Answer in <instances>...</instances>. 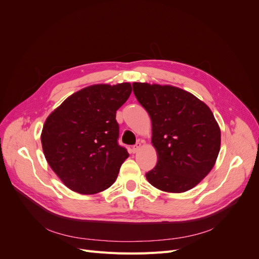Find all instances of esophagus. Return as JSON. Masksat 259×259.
<instances>
[{"label":"esophagus","mask_w":259,"mask_h":259,"mask_svg":"<svg viewBox=\"0 0 259 259\" xmlns=\"http://www.w3.org/2000/svg\"><path fill=\"white\" fill-rule=\"evenodd\" d=\"M140 148H142V144L137 143L135 146L132 147V152H133V153H136L138 150H140Z\"/></svg>","instance_id":"obj_1"}]
</instances>
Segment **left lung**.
Returning a JSON list of instances; mask_svg holds the SVG:
<instances>
[{"label":"left lung","mask_w":259,"mask_h":259,"mask_svg":"<svg viewBox=\"0 0 259 259\" xmlns=\"http://www.w3.org/2000/svg\"><path fill=\"white\" fill-rule=\"evenodd\" d=\"M139 104L150 115L151 143L158 163L146 178L156 189L182 193L214 167L221 128L206 104L176 86L133 83Z\"/></svg>","instance_id":"8db88e82"}]
</instances>
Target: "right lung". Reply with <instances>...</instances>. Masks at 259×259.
Listing matches in <instances>:
<instances>
[{
    "label": "right lung",
    "mask_w": 259,
    "mask_h": 259,
    "mask_svg": "<svg viewBox=\"0 0 259 259\" xmlns=\"http://www.w3.org/2000/svg\"><path fill=\"white\" fill-rule=\"evenodd\" d=\"M131 83L95 84L69 96L48 116L41 143L45 159L69 189L95 194L110 187L128 158L119 146L116 110Z\"/></svg>",
    "instance_id": "obj_1"
}]
</instances>
